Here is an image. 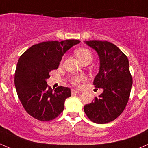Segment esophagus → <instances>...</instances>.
Segmentation results:
<instances>
[{
    "label": "esophagus",
    "mask_w": 148,
    "mask_h": 148,
    "mask_svg": "<svg viewBox=\"0 0 148 148\" xmlns=\"http://www.w3.org/2000/svg\"><path fill=\"white\" fill-rule=\"evenodd\" d=\"M79 91H78V90H73V89H72V90H71V94H72V95H73V94H79Z\"/></svg>",
    "instance_id": "obj_1"
}]
</instances>
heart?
Wrapping results in <instances>:
<instances>
[{"label":"heart","instance_id":"heart-1","mask_svg":"<svg viewBox=\"0 0 148 148\" xmlns=\"http://www.w3.org/2000/svg\"><path fill=\"white\" fill-rule=\"evenodd\" d=\"M75 54L78 58L81 60L82 63H90L93 58V54L92 51L88 48L81 47L75 50ZM86 80V77L84 75L77 74V75L72 76L70 78V81L73 85L75 86H80L83 82Z\"/></svg>","mask_w":148,"mask_h":148}]
</instances>
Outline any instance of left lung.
Instances as JSON below:
<instances>
[{"instance_id":"left-lung-1","label":"left lung","mask_w":148,"mask_h":148,"mask_svg":"<svg viewBox=\"0 0 148 148\" xmlns=\"http://www.w3.org/2000/svg\"><path fill=\"white\" fill-rule=\"evenodd\" d=\"M87 45L97 51L100 69L94 81L103 92L84 106L90 121L104 124L112 121L123 112L130 95L132 77L127 57L114 44L106 40H88Z\"/></svg>"}]
</instances>
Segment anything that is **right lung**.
<instances>
[{
  "mask_svg": "<svg viewBox=\"0 0 148 148\" xmlns=\"http://www.w3.org/2000/svg\"><path fill=\"white\" fill-rule=\"evenodd\" d=\"M81 42L69 39L45 41L30 47L20 56L14 77L16 92L23 108L30 116L40 121L56 119L64 110L70 89H51L46 79L49 72L58 69L62 56L72 46Z\"/></svg>",
  "mask_w": 148,
  "mask_h": 148,
  "instance_id": "obj_1",
  "label": "right lung"
}]
</instances>
